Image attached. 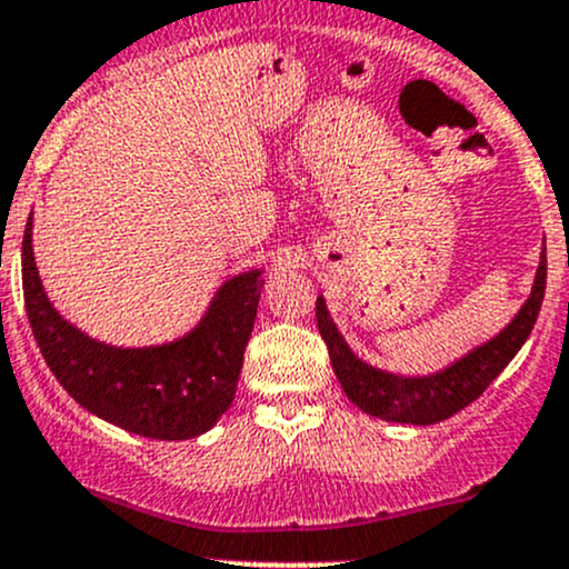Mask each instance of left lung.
<instances>
[{"instance_id": "left-lung-1", "label": "left lung", "mask_w": 569, "mask_h": 569, "mask_svg": "<svg viewBox=\"0 0 569 569\" xmlns=\"http://www.w3.org/2000/svg\"><path fill=\"white\" fill-rule=\"evenodd\" d=\"M545 274H548V258H539L537 278H533L531 297L520 308L518 317L509 321L492 341L481 343L462 360L451 363L449 369L429 377H399L375 369L355 358L352 349L341 338L338 327L327 313L325 300H317V325L321 338L330 352L332 371L341 382L343 393L352 405L369 416L396 423H438L460 412L470 401L479 399L492 380L509 366V360L520 352L526 338L531 336L533 321L539 317V306L545 297Z\"/></svg>"}]
</instances>
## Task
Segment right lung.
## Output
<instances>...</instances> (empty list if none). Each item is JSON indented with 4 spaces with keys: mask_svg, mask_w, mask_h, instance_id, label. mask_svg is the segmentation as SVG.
<instances>
[{
    "mask_svg": "<svg viewBox=\"0 0 569 569\" xmlns=\"http://www.w3.org/2000/svg\"><path fill=\"white\" fill-rule=\"evenodd\" d=\"M21 280L40 355L93 416L142 438L189 440L209 432L231 407L256 325L261 269L228 280L189 336L146 349L93 341L54 311L32 256V217L21 244Z\"/></svg>",
    "mask_w": 569,
    "mask_h": 569,
    "instance_id": "add662e5",
    "label": "right lung"
}]
</instances>
